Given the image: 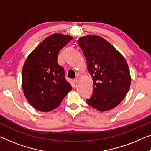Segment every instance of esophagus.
Instances as JSON below:
<instances>
[{
	"label": "esophagus",
	"instance_id": "34e87169",
	"mask_svg": "<svg viewBox=\"0 0 151 151\" xmlns=\"http://www.w3.org/2000/svg\"><path fill=\"white\" fill-rule=\"evenodd\" d=\"M78 81V77H76L75 78H74V82L75 83H77Z\"/></svg>",
	"mask_w": 151,
	"mask_h": 151
}]
</instances>
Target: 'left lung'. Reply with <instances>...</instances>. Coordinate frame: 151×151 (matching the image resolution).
Segmentation results:
<instances>
[{"mask_svg": "<svg viewBox=\"0 0 151 151\" xmlns=\"http://www.w3.org/2000/svg\"><path fill=\"white\" fill-rule=\"evenodd\" d=\"M94 82L92 96L87 103L99 111L113 109L120 104L131 85L129 68L124 57L109 42L97 35L77 40Z\"/></svg>", "mask_w": 151, "mask_h": 151, "instance_id": "8db88e82", "label": "left lung"}]
</instances>
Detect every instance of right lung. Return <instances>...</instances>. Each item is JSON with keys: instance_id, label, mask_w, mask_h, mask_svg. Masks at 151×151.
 I'll return each instance as SVG.
<instances>
[{"instance_id": "1", "label": "right lung", "mask_w": 151, "mask_h": 151, "mask_svg": "<svg viewBox=\"0 0 151 151\" xmlns=\"http://www.w3.org/2000/svg\"><path fill=\"white\" fill-rule=\"evenodd\" d=\"M72 39L69 35L52 34L25 61L22 71L23 92L29 103L38 111L53 110L73 88L65 79L63 68L57 63L59 50Z\"/></svg>"}]
</instances>
